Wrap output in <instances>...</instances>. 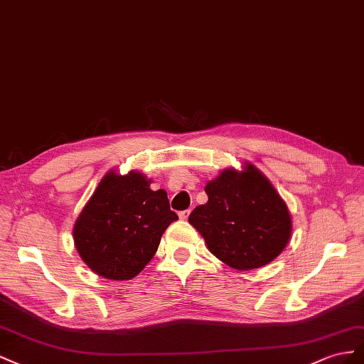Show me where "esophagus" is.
Here are the masks:
<instances>
[{
	"instance_id": "esophagus-1",
	"label": "esophagus",
	"mask_w": 364,
	"mask_h": 364,
	"mask_svg": "<svg viewBox=\"0 0 364 364\" xmlns=\"http://www.w3.org/2000/svg\"><path fill=\"white\" fill-rule=\"evenodd\" d=\"M189 215H191V210H189V209H188V210H183V212H180V218H181L183 221H184V220H188Z\"/></svg>"
}]
</instances>
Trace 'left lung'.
<instances>
[{
    "label": "left lung",
    "instance_id": "8db88e82",
    "mask_svg": "<svg viewBox=\"0 0 364 364\" xmlns=\"http://www.w3.org/2000/svg\"><path fill=\"white\" fill-rule=\"evenodd\" d=\"M209 201L195 207L189 223L207 248L228 267L253 269L276 259L291 236L288 207L253 164L225 169L205 186Z\"/></svg>",
    "mask_w": 364,
    "mask_h": 364
}]
</instances>
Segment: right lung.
Listing matches in <instances>:
<instances>
[{"label": "right lung", "mask_w": 364, "mask_h": 364, "mask_svg": "<svg viewBox=\"0 0 364 364\" xmlns=\"http://www.w3.org/2000/svg\"><path fill=\"white\" fill-rule=\"evenodd\" d=\"M140 172H108L99 183L73 228L84 262L99 276L127 280L137 276L157 252L171 223L163 189L151 191Z\"/></svg>", "instance_id": "1"}]
</instances>
